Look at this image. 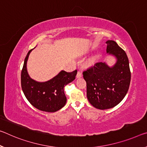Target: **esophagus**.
Segmentation results:
<instances>
[{"instance_id": "esophagus-1", "label": "esophagus", "mask_w": 147, "mask_h": 147, "mask_svg": "<svg viewBox=\"0 0 147 147\" xmlns=\"http://www.w3.org/2000/svg\"><path fill=\"white\" fill-rule=\"evenodd\" d=\"M82 73H81V71H78V73H77V74H76V78H80L82 77Z\"/></svg>"}]
</instances>
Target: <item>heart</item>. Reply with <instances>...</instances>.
<instances>
[{
  "instance_id": "obj_1",
  "label": "heart",
  "mask_w": 147,
  "mask_h": 147,
  "mask_svg": "<svg viewBox=\"0 0 147 147\" xmlns=\"http://www.w3.org/2000/svg\"><path fill=\"white\" fill-rule=\"evenodd\" d=\"M94 59H91V60H90L89 61H88V65H90V66H91V65H92L93 64H94Z\"/></svg>"
}]
</instances>
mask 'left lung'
<instances>
[{
    "label": "left lung",
    "mask_w": 147,
    "mask_h": 147,
    "mask_svg": "<svg viewBox=\"0 0 147 147\" xmlns=\"http://www.w3.org/2000/svg\"><path fill=\"white\" fill-rule=\"evenodd\" d=\"M107 52L115 55L116 62L109 67L97 62L83 71L87 97L92 106L104 110L113 108L124 98L129 89L131 72L126 53L113 40H107Z\"/></svg>",
    "instance_id": "1"
}]
</instances>
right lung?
Masks as SVG:
<instances>
[{
  "label": "right lung",
  "mask_w": 147,
  "mask_h": 147,
  "mask_svg": "<svg viewBox=\"0 0 147 147\" xmlns=\"http://www.w3.org/2000/svg\"><path fill=\"white\" fill-rule=\"evenodd\" d=\"M32 50L26 55L21 74V84L27 99L32 106L42 111L54 113L67 102L64 87L75 79L77 70L71 73L61 71L51 80L38 82L30 78L27 71V61Z\"/></svg>",
  "instance_id": "obj_1"
}]
</instances>
